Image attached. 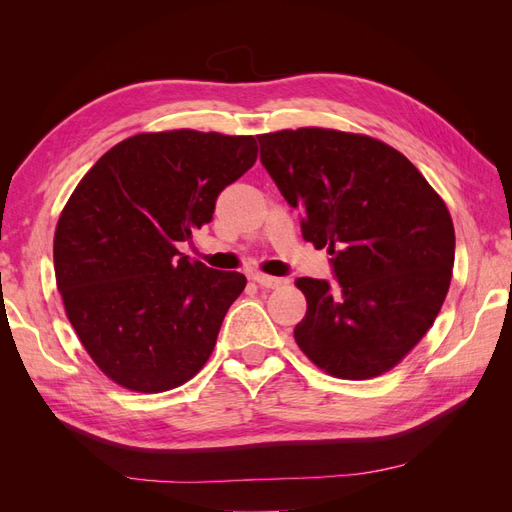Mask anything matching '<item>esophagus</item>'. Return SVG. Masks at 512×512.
<instances>
[{"mask_svg":"<svg viewBox=\"0 0 512 512\" xmlns=\"http://www.w3.org/2000/svg\"><path fill=\"white\" fill-rule=\"evenodd\" d=\"M254 282L262 288H271V290L288 286V280H284V277H273V275H262V273L254 275Z\"/></svg>","mask_w":512,"mask_h":512,"instance_id":"34e87169","label":"esophagus"}]
</instances>
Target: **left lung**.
<instances>
[{
	"label": "left lung",
	"mask_w": 512,
	"mask_h": 512,
	"mask_svg": "<svg viewBox=\"0 0 512 512\" xmlns=\"http://www.w3.org/2000/svg\"><path fill=\"white\" fill-rule=\"evenodd\" d=\"M260 162L303 239L333 256L337 286L299 277L294 339L316 367L369 380L404 361L451 286L455 228L440 194L397 149L365 134L299 128L258 134Z\"/></svg>",
	"instance_id": "obj_1"
}]
</instances>
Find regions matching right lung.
<instances>
[{
  "mask_svg": "<svg viewBox=\"0 0 512 512\" xmlns=\"http://www.w3.org/2000/svg\"><path fill=\"white\" fill-rule=\"evenodd\" d=\"M258 158L254 136L143 132L108 149L59 215L55 280L102 374L136 393L194 378L247 280L181 256L220 192Z\"/></svg>",
  "mask_w": 512,
  "mask_h": 512,
  "instance_id": "right-lung-1",
  "label": "right lung"
}]
</instances>
